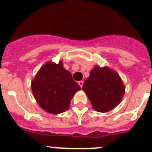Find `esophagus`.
Listing matches in <instances>:
<instances>
[{
	"label": "esophagus",
	"mask_w": 152,
	"mask_h": 152,
	"mask_svg": "<svg viewBox=\"0 0 152 152\" xmlns=\"http://www.w3.org/2000/svg\"><path fill=\"white\" fill-rule=\"evenodd\" d=\"M78 84H79V86H80L81 88H83V81H79V82H78Z\"/></svg>",
	"instance_id": "esophagus-1"
}]
</instances>
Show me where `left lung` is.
I'll list each match as a JSON object with an SVG mask.
<instances>
[{"instance_id":"1","label":"left lung","mask_w":152,"mask_h":152,"mask_svg":"<svg viewBox=\"0 0 152 152\" xmlns=\"http://www.w3.org/2000/svg\"><path fill=\"white\" fill-rule=\"evenodd\" d=\"M92 107L100 113H106L121 103L125 88L121 77L108 66H95L83 86Z\"/></svg>"}]
</instances>
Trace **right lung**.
Masks as SVG:
<instances>
[{
  "label": "right lung",
  "mask_w": 152,
  "mask_h": 152,
  "mask_svg": "<svg viewBox=\"0 0 152 152\" xmlns=\"http://www.w3.org/2000/svg\"><path fill=\"white\" fill-rule=\"evenodd\" d=\"M81 88L70 72L58 64L46 62L31 82V90L38 105L46 112L60 114L69 109L70 101Z\"/></svg>",
  "instance_id": "obj_1"
}]
</instances>
